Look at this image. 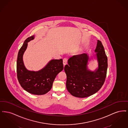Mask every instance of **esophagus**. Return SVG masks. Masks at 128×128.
<instances>
[{
    "instance_id": "1",
    "label": "esophagus",
    "mask_w": 128,
    "mask_h": 128,
    "mask_svg": "<svg viewBox=\"0 0 128 128\" xmlns=\"http://www.w3.org/2000/svg\"><path fill=\"white\" fill-rule=\"evenodd\" d=\"M67 61H68V59L67 58H63V64L64 65H65L67 63Z\"/></svg>"
}]
</instances>
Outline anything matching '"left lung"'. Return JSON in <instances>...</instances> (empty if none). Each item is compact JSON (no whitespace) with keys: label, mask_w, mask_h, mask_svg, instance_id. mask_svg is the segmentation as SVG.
Segmentation results:
<instances>
[{"label":"left lung","mask_w":128,"mask_h":128,"mask_svg":"<svg viewBox=\"0 0 128 128\" xmlns=\"http://www.w3.org/2000/svg\"><path fill=\"white\" fill-rule=\"evenodd\" d=\"M98 68L92 72L87 68L89 56L83 53L70 58L64 67L67 75L66 87L74 96L84 98L98 91L104 84L108 68V58L101 42L98 40L94 50Z\"/></svg>","instance_id":"obj_1"}]
</instances>
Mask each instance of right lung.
<instances>
[{
    "label": "right lung",
    "mask_w": 128,
    "mask_h": 128,
    "mask_svg": "<svg viewBox=\"0 0 128 128\" xmlns=\"http://www.w3.org/2000/svg\"><path fill=\"white\" fill-rule=\"evenodd\" d=\"M34 38V36L27 38L18 51L17 60V78L20 85L25 91L33 94L42 95L51 90L56 76L63 70V60H51L45 67L37 72L28 70L24 66L23 55L28 42Z\"/></svg>",
    "instance_id": "1"
}]
</instances>
